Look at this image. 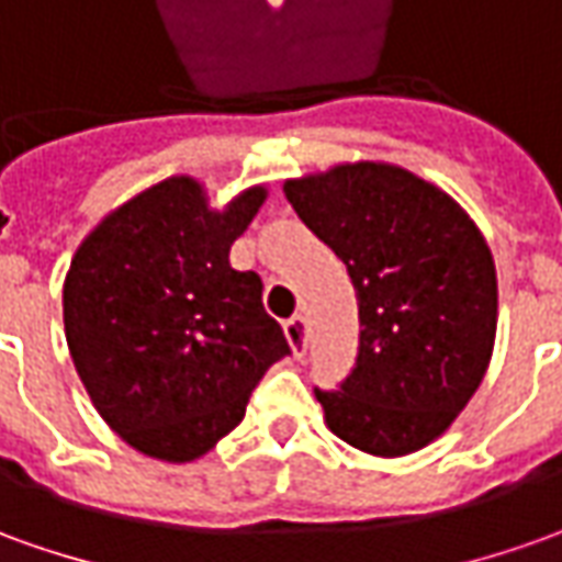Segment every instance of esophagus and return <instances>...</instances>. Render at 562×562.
I'll return each mask as SVG.
<instances>
[{"instance_id": "obj_1", "label": "esophagus", "mask_w": 562, "mask_h": 562, "mask_svg": "<svg viewBox=\"0 0 562 562\" xmlns=\"http://www.w3.org/2000/svg\"><path fill=\"white\" fill-rule=\"evenodd\" d=\"M285 338H289V345H292V353H295V357H304V353H307V338H311L307 316L295 313L292 319H285Z\"/></svg>"}]
</instances>
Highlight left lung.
I'll return each mask as SVG.
<instances>
[{
  "label": "left lung",
  "instance_id": "8db88e82",
  "mask_svg": "<svg viewBox=\"0 0 562 562\" xmlns=\"http://www.w3.org/2000/svg\"><path fill=\"white\" fill-rule=\"evenodd\" d=\"M307 231L347 267L360 304L350 375L313 387L331 434L369 456L440 437L486 375L498 282L492 251L456 200L375 162L289 181Z\"/></svg>",
  "mask_w": 562,
  "mask_h": 562
}]
</instances>
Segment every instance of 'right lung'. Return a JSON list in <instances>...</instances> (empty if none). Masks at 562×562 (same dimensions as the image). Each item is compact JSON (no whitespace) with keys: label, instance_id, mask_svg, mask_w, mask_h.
I'll use <instances>...</instances> for the list:
<instances>
[{"label":"right lung","instance_id":"add662e5","mask_svg":"<svg viewBox=\"0 0 562 562\" xmlns=\"http://www.w3.org/2000/svg\"><path fill=\"white\" fill-rule=\"evenodd\" d=\"M261 202L265 187H251L212 212L193 178H169L104 217L72 258L64 329L76 372L144 456H205L292 353L261 277L231 267L233 239Z\"/></svg>","mask_w":562,"mask_h":562}]
</instances>
